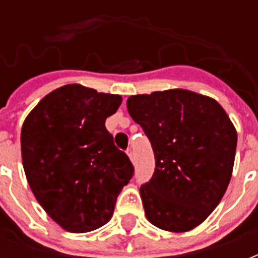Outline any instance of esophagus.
I'll list each match as a JSON object with an SVG mask.
<instances>
[{"instance_id": "1", "label": "esophagus", "mask_w": 258, "mask_h": 258, "mask_svg": "<svg viewBox=\"0 0 258 258\" xmlns=\"http://www.w3.org/2000/svg\"><path fill=\"white\" fill-rule=\"evenodd\" d=\"M125 153H127V155H128V157H130V159H131V162H133V163H134V161H135V158H134V151H133V149H131V147H128V149L125 150Z\"/></svg>"}]
</instances>
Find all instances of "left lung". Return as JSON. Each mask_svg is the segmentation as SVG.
<instances>
[{"label": "left lung", "instance_id": "left-lung-1", "mask_svg": "<svg viewBox=\"0 0 258 258\" xmlns=\"http://www.w3.org/2000/svg\"><path fill=\"white\" fill-rule=\"evenodd\" d=\"M127 109L149 138L155 170L141 186L147 220L169 232L204 222L232 176L237 133L216 100L186 89L128 97Z\"/></svg>", "mask_w": 258, "mask_h": 258}]
</instances>
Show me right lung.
Instances as JSON below:
<instances>
[{
	"mask_svg": "<svg viewBox=\"0 0 258 258\" xmlns=\"http://www.w3.org/2000/svg\"><path fill=\"white\" fill-rule=\"evenodd\" d=\"M120 103L119 95L68 84L46 95L24 121L26 179L38 204L68 232L107 224L134 176L130 158L105 128Z\"/></svg>",
	"mask_w": 258,
	"mask_h": 258,
	"instance_id": "add662e5",
	"label": "right lung"
}]
</instances>
